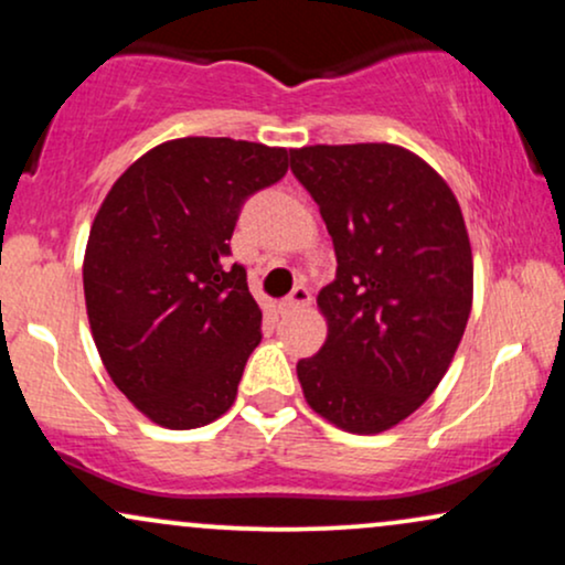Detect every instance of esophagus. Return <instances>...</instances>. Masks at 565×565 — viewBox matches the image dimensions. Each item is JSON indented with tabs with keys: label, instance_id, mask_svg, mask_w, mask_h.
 Listing matches in <instances>:
<instances>
[{
	"label": "esophagus",
	"instance_id": "1",
	"mask_svg": "<svg viewBox=\"0 0 565 565\" xmlns=\"http://www.w3.org/2000/svg\"><path fill=\"white\" fill-rule=\"evenodd\" d=\"M310 300H313V295H310V289L305 287V284H300V287L291 289V295L287 297V300L281 302V308L287 310V313H291V310H302V308H308Z\"/></svg>",
	"mask_w": 565,
	"mask_h": 565
}]
</instances>
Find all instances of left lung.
<instances>
[{
    "label": "left lung",
    "mask_w": 565,
    "mask_h": 565,
    "mask_svg": "<svg viewBox=\"0 0 565 565\" xmlns=\"http://www.w3.org/2000/svg\"><path fill=\"white\" fill-rule=\"evenodd\" d=\"M291 172L337 255L316 300L327 342L297 364L305 401L340 430H391L430 398L468 327L472 249L459 201L393 142L291 148Z\"/></svg>",
    "instance_id": "obj_1"
}]
</instances>
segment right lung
Returning a JSON list of instances; mask_svg holds the SVG:
<instances>
[{"label":"right lung","instance_id":"1","mask_svg":"<svg viewBox=\"0 0 565 565\" xmlns=\"http://www.w3.org/2000/svg\"><path fill=\"white\" fill-rule=\"evenodd\" d=\"M287 170V148L167 140L97 210L82 265L89 332L114 385L167 430L215 423L236 401L263 310L228 242L244 199Z\"/></svg>","mask_w":565,"mask_h":565}]
</instances>
